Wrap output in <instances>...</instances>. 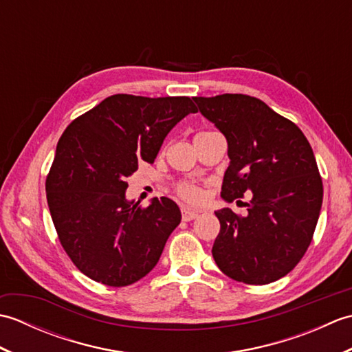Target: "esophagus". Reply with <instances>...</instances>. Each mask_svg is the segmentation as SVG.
I'll return each mask as SVG.
<instances>
[{
  "label": "esophagus",
  "mask_w": 352,
  "mask_h": 352,
  "mask_svg": "<svg viewBox=\"0 0 352 352\" xmlns=\"http://www.w3.org/2000/svg\"><path fill=\"white\" fill-rule=\"evenodd\" d=\"M198 216H199V213L195 212V210H189V208H182V218L186 222H189L192 219H197Z\"/></svg>",
  "instance_id": "1"
}]
</instances>
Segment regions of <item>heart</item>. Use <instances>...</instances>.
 <instances>
[{
    "label": "heart",
    "mask_w": 352,
    "mask_h": 352,
    "mask_svg": "<svg viewBox=\"0 0 352 352\" xmlns=\"http://www.w3.org/2000/svg\"><path fill=\"white\" fill-rule=\"evenodd\" d=\"M177 192H178V195H180L184 201H188V203H190V204H199L201 201L204 199L203 190H201L195 184L183 183L178 186Z\"/></svg>",
    "instance_id": "obj_1"
}]
</instances>
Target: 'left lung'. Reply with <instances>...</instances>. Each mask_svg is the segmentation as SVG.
Segmentation results:
<instances>
[{
	"label": "left lung",
	"instance_id": "8db88e82",
	"mask_svg": "<svg viewBox=\"0 0 352 352\" xmlns=\"http://www.w3.org/2000/svg\"><path fill=\"white\" fill-rule=\"evenodd\" d=\"M193 100L228 144L221 197L231 203L252 193L246 216L227 207L214 212L216 265L236 281H276L302 258L319 219L324 189L313 149L294 122L254 96Z\"/></svg>",
	"mask_w": 352,
	"mask_h": 352
}]
</instances>
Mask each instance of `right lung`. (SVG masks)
I'll return each mask as SVG.
<instances>
[{
  "mask_svg": "<svg viewBox=\"0 0 352 352\" xmlns=\"http://www.w3.org/2000/svg\"><path fill=\"white\" fill-rule=\"evenodd\" d=\"M197 111L189 96L118 94L62 134L45 189L60 243L89 278L122 287L157 265L182 212L166 197L148 207L126 199V178L140 160L154 163L168 133Z\"/></svg>",
  "mask_w": 352,
  "mask_h": 352,
  "instance_id": "add662e5",
  "label": "right lung"
}]
</instances>
